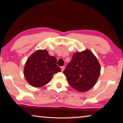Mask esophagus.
Returning <instances> with one entry per match:
<instances>
[{
  "instance_id": "esophagus-1",
  "label": "esophagus",
  "mask_w": 123,
  "mask_h": 123,
  "mask_svg": "<svg viewBox=\"0 0 123 123\" xmlns=\"http://www.w3.org/2000/svg\"><path fill=\"white\" fill-rule=\"evenodd\" d=\"M61 69L62 71H63L64 69V66H62L61 67Z\"/></svg>"
}]
</instances>
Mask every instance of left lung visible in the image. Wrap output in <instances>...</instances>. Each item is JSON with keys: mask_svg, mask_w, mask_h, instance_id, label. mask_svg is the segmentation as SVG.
Returning <instances> with one entry per match:
<instances>
[{"mask_svg": "<svg viewBox=\"0 0 123 123\" xmlns=\"http://www.w3.org/2000/svg\"><path fill=\"white\" fill-rule=\"evenodd\" d=\"M100 72L99 62L89 50L73 55L63 73L70 86L79 92H86L94 86Z\"/></svg>", "mask_w": 123, "mask_h": 123, "instance_id": "1", "label": "left lung"}]
</instances>
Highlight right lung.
I'll return each mask as SVG.
<instances>
[{"label":"right lung","mask_w":123,"mask_h":123,"mask_svg":"<svg viewBox=\"0 0 123 123\" xmlns=\"http://www.w3.org/2000/svg\"><path fill=\"white\" fill-rule=\"evenodd\" d=\"M61 71L57 60L45 50H37L27 60L24 73L27 81L35 87L47 85L54 74Z\"/></svg>","instance_id":"add662e5"}]
</instances>
